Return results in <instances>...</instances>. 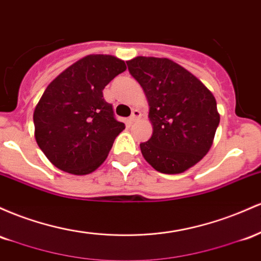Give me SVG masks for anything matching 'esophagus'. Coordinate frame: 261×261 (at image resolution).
Listing matches in <instances>:
<instances>
[{
	"label": "esophagus",
	"mask_w": 261,
	"mask_h": 261,
	"mask_svg": "<svg viewBox=\"0 0 261 261\" xmlns=\"http://www.w3.org/2000/svg\"><path fill=\"white\" fill-rule=\"evenodd\" d=\"M140 117H142V113H140V111L139 110H134L133 112H132V116L129 117V119H128V122L134 123L137 121V119H139Z\"/></svg>",
	"instance_id": "obj_1"
}]
</instances>
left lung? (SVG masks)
<instances>
[{"label":"left lung","mask_w":261,"mask_h":261,"mask_svg":"<svg viewBox=\"0 0 261 261\" xmlns=\"http://www.w3.org/2000/svg\"><path fill=\"white\" fill-rule=\"evenodd\" d=\"M144 90L153 136L140 143L144 159L163 174H181L210 151L219 124L217 102L203 84L168 58L127 61Z\"/></svg>","instance_id":"left-lung-1"}]
</instances>
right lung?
Returning a JSON list of instances; mask_svg holds the SVG:
<instances>
[{"instance_id":"obj_1","label":"right lung","mask_w":261,"mask_h":261,"mask_svg":"<svg viewBox=\"0 0 261 261\" xmlns=\"http://www.w3.org/2000/svg\"><path fill=\"white\" fill-rule=\"evenodd\" d=\"M125 69L124 61L113 55H87L48 85L33 121L37 144L53 165L87 175L106 160L125 127L115 118L102 91Z\"/></svg>"}]
</instances>
